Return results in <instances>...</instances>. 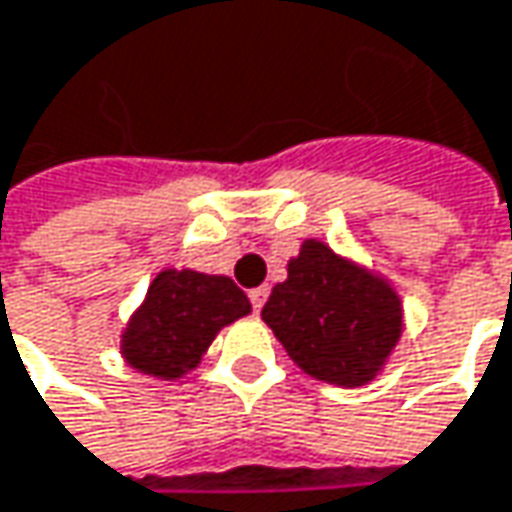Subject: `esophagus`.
Listing matches in <instances>:
<instances>
[{"mask_svg": "<svg viewBox=\"0 0 512 512\" xmlns=\"http://www.w3.org/2000/svg\"><path fill=\"white\" fill-rule=\"evenodd\" d=\"M268 294H271V291H268V286L253 288V291H250V303H253V309H256V312H259V309L265 306V300H268Z\"/></svg>", "mask_w": 512, "mask_h": 512, "instance_id": "esophagus-1", "label": "esophagus"}]
</instances>
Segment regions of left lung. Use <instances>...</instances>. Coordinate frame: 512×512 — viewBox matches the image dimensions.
I'll return each instance as SVG.
<instances>
[{"mask_svg": "<svg viewBox=\"0 0 512 512\" xmlns=\"http://www.w3.org/2000/svg\"><path fill=\"white\" fill-rule=\"evenodd\" d=\"M262 318L306 374L336 386L374 380L404 330L395 288L315 238L288 262Z\"/></svg>", "mask_w": 512, "mask_h": 512, "instance_id": "1", "label": "left lung"}]
</instances>
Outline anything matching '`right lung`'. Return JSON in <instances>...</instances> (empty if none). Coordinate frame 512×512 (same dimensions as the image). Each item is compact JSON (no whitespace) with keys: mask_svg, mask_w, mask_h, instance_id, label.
Instances as JSON below:
<instances>
[{"mask_svg":"<svg viewBox=\"0 0 512 512\" xmlns=\"http://www.w3.org/2000/svg\"><path fill=\"white\" fill-rule=\"evenodd\" d=\"M247 312V294L229 277L164 268L126 324L120 351L141 374L176 380L200 365L221 327Z\"/></svg>","mask_w":512,"mask_h":512,"instance_id":"add662e5","label":"right lung"}]
</instances>
